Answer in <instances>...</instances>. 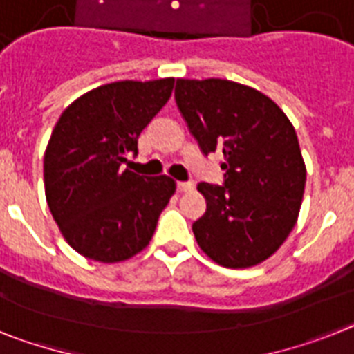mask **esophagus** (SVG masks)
<instances>
[{
	"mask_svg": "<svg viewBox=\"0 0 354 354\" xmlns=\"http://www.w3.org/2000/svg\"><path fill=\"white\" fill-rule=\"evenodd\" d=\"M176 187H178V191H180V192H191L192 189H194V183H192V182H178Z\"/></svg>",
	"mask_w": 354,
	"mask_h": 354,
	"instance_id": "34e87169",
	"label": "esophagus"
}]
</instances>
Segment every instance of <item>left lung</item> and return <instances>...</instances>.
<instances>
[{"label": "left lung", "mask_w": 354, "mask_h": 354, "mask_svg": "<svg viewBox=\"0 0 354 354\" xmlns=\"http://www.w3.org/2000/svg\"><path fill=\"white\" fill-rule=\"evenodd\" d=\"M176 104L205 154L221 153L225 185L198 183L207 210L196 241L225 268H250L295 227L306 185L295 127L261 91L225 79H178Z\"/></svg>", "instance_id": "8db88e82"}]
</instances>
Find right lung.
I'll return each mask as SVG.
<instances>
[{"mask_svg":"<svg viewBox=\"0 0 354 354\" xmlns=\"http://www.w3.org/2000/svg\"><path fill=\"white\" fill-rule=\"evenodd\" d=\"M172 88V77L99 86L73 100L53 127L44 151L46 203L68 245L88 259L122 263L144 250L176 192L165 174L122 169Z\"/></svg>","mask_w":354,"mask_h":354,"instance_id":"add662e5","label":"right lung"}]
</instances>
